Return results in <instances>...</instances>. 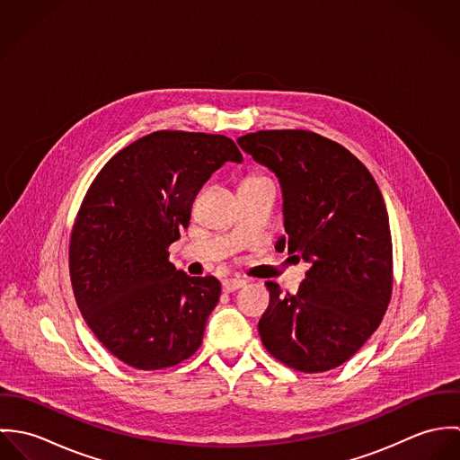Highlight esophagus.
I'll return each instance as SVG.
<instances>
[{
	"mask_svg": "<svg viewBox=\"0 0 460 460\" xmlns=\"http://www.w3.org/2000/svg\"><path fill=\"white\" fill-rule=\"evenodd\" d=\"M244 285H246V281L241 279V278H228V279L223 281V290L230 294V292H235V290L243 288Z\"/></svg>",
	"mask_w": 460,
	"mask_h": 460,
	"instance_id": "esophagus-1",
	"label": "esophagus"
}]
</instances>
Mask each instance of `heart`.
<instances>
[{
    "mask_svg": "<svg viewBox=\"0 0 460 460\" xmlns=\"http://www.w3.org/2000/svg\"><path fill=\"white\" fill-rule=\"evenodd\" d=\"M257 179H263L262 175H250V177H246L244 181H257Z\"/></svg>",
    "mask_w": 460,
    "mask_h": 460,
    "instance_id": "heart-1",
    "label": "heart"
}]
</instances>
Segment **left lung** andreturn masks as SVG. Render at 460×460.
Masks as SVG:
<instances>
[{"mask_svg": "<svg viewBox=\"0 0 460 460\" xmlns=\"http://www.w3.org/2000/svg\"><path fill=\"white\" fill-rule=\"evenodd\" d=\"M241 148L276 173L287 239L276 248L312 267L297 294L267 281L263 347L288 368L317 374L350 359L379 328L394 288V246L383 195L340 143L317 132L244 134Z\"/></svg>", "mask_w": 460, "mask_h": 460, "instance_id": "obj_1", "label": "left lung"}]
</instances>
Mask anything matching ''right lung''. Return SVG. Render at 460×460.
Listing matches in <instances>:
<instances>
[{"label":"right lung","instance_id":"add662e5","mask_svg":"<svg viewBox=\"0 0 460 460\" xmlns=\"http://www.w3.org/2000/svg\"><path fill=\"white\" fill-rule=\"evenodd\" d=\"M226 161L243 154L223 134L152 132L115 154L83 198L68 246L74 297L97 340L132 368L175 367L201 345L221 283L177 270L168 248Z\"/></svg>","mask_w":460,"mask_h":460}]
</instances>
